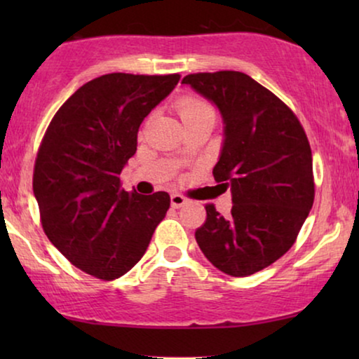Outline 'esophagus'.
Listing matches in <instances>:
<instances>
[{
  "label": "esophagus",
  "mask_w": 359,
  "mask_h": 359,
  "mask_svg": "<svg viewBox=\"0 0 359 359\" xmlns=\"http://www.w3.org/2000/svg\"><path fill=\"white\" fill-rule=\"evenodd\" d=\"M170 201H171V208H175V209H178V208H181V205L186 204V198H184V196H181V194H178V193L171 194Z\"/></svg>",
  "instance_id": "esophagus-1"
}]
</instances>
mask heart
Masks as SVG:
<instances>
[{
	"label": "heart",
	"mask_w": 359,
	"mask_h": 359,
	"mask_svg": "<svg viewBox=\"0 0 359 359\" xmlns=\"http://www.w3.org/2000/svg\"><path fill=\"white\" fill-rule=\"evenodd\" d=\"M204 112H210V114H214V109L208 104V102L201 101L198 97H184V100L180 102L181 119H186V117L196 116V114H204Z\"/></svg>",
	"instance_id": "heart-1"
}]
</instances>
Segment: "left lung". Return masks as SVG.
<instances>
[{"mask_svg":"<svg viewBox=\"0 0 359 359\" xmlns=\"http://www.w3.org/2000/svg\"><path fill=\"white\" fill-rule=\"evenodd\" d=\"M220 112L224 140L212 175L232 194L229 217L212 204L196 242L215 268L250 276L281 258L313 204L312 151L301 122L271 91L242 72L183 78Z\"/></svg>","mask_w":359,"mask_h":359,"instance_id":"8db88e82","label":"left lung"}]
</instances>
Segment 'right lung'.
Returning <instances> with one entry per match:
<instances>
[{
    "instance_id": "obj_1",
    "label": "right lung",
    "mask_w": 359,
    "mask_h": 359,
    "mask_svg": "<svg viewBox=\"0 0 359 359\" xmlns=\"http://www.w3.org/2000/svg\"><path fill=\"white\" fill-rule=\"evenodd\" d=\"M180 75L109 73L88 81L57 111L34 168L43 232L72 264L91 276L121 278L144 257L170 196L121 189L142 121Z\"/></svg>"
}]
</instances>
